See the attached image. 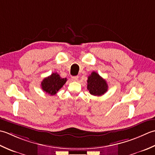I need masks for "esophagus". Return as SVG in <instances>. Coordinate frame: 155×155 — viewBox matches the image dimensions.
Returning <instances> with one entry per match:
<instances>
[{"label":"esophagus","instance_id":"1","mask_svg":"<svg viewBox=\"0 0 155 155\" xmlns=\"http://www.w3.org/2000/svg\"><path fill=\"white\" fill-rule=\"evenodd\" d=\"M71 80L74 81H76L78 80V76H73L71 78Z\"/></svg>","mask_w":155,"mask_h":155}]
</instances>
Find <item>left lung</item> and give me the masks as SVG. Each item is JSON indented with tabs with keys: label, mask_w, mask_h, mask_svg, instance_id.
<instances>
[{
	"label": "left lung",
	"mask_w": 155,
	"mask_h": 155,
	"mask_svg": "<svg viewBox=\"0 0 155 155\" xmlns=\"http://www.w3.org/2000/svg\"><path fill=\"white\" fill-rule=\"evenodd\" d=\"M87 90L93 96H100L108 91V86L106 81L95 71L91 72L87 79Z\"/></svg>",
	"instance_id": "1"
}]
</instances>
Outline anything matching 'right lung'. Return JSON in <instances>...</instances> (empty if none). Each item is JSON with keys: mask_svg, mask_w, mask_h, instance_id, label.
I'll return each instance as SVG.
<instances>
[{"mask_svg": "<svg viewBox=\"0 0 155 155\" xmlns=\"http://www.w3.org/2000/svg\"><path fill=\"white\" fill-rule=\"evenodd\" d=\"M67 81L66 78H61L58 73H53L51 75L43 79L41 82L42 90L47 94L53 96Z\"/></svg>", "mask_w": 155, "mask_h": 155, "instance_id": "add662e5", "label": "right lung"}]
</instances>
